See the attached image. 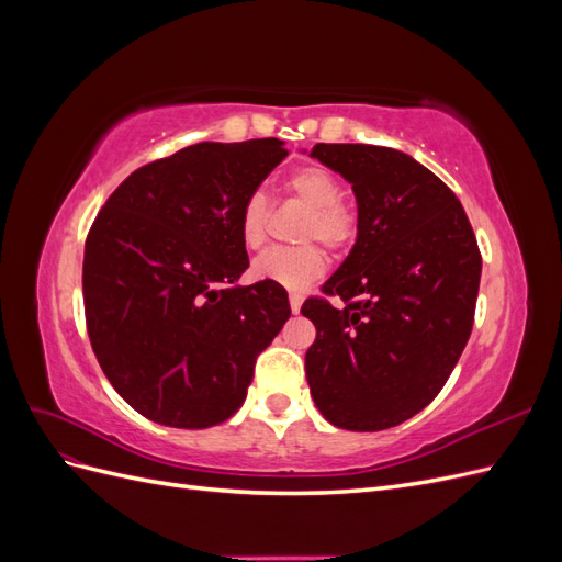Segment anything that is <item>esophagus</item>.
I'll list each match as a JSON object with an SVG mask.
<instances>
[{
	"instance_id": "34e87169",
	"label": "esophagus",
	"mask_w": 562,
	"mask_h": 562,
	"mask_svg": "<svg viewBox=\"0 0 562 562\" xmlns=\"http://www.w3.org/2000/svg\"><path fill=\"white\" fill-rule=\"evenodd\" d=\"M300 307H302V295L291 293V312H293V314H297V312H300Z\"/></svg>"
}]
</instances>
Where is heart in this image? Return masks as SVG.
<instances>
[{
    "label": "heart",
    "instance_id": "1",
    "mask_svg": "<svg viewBox=\"0 0 562 562\" xmlns=\"http://www.w3.org/2000/svg\"><path fill=\"white\" fill-rule=\"evenodd\" d=\"M285 190L310 213L300 225V241H318L330 252H345L359 234V211L342 196V182L328 168L307 164L285 180ZM271 203L267 194L246 196L239 213V236L246 248L258 250L269 236ZM326 271V255L316 244L274 246L252 260L250 277L271 281L288 291H302Z\"/></svg>",
    "mask_w": 562,
    "mask_h": 562
}]
</instances>
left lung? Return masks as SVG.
<instances>
[{
	"label": "left lung",
	"mask_w": 562,
	"mask_h": 562,
	"mask_svg": "<svg viewBox=\"0 0 562 562\" xmlns=\"http://www.w3.org/2000/svg\"><path fill=\"white\" fill-rule=\"evenodd\" d=\"M312 157L351 182L359 236L323 295L302 304L316 326L304 370L330 424L382 431L448 382L473 328L481 250L454 192L403 151L318 143Z\"/></svg>",
	"instance_id": "8db88e82"
}]
</instances>
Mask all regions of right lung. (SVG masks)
Returning <instances> with one entry per match:
<instances>
[{
	"label": "right lung",
	"instance_id": "obj_1",
	"mask_svg": "<svg viewBox=\"0 0 562 562\" xmlns=\"http://www.w3.org/2000/svg\"><path fill=\"white\" fill-rule=\"evenodd\" d=\"M285 157L277 138L190 145L133 171L95 215L81 271L87 330L105 378L143 417L206 429L241 407L291 304L277 283H239V213Z\"/></svg>",
	"mask_w": 562,
	"mask_h": 562
}]
</instances>
